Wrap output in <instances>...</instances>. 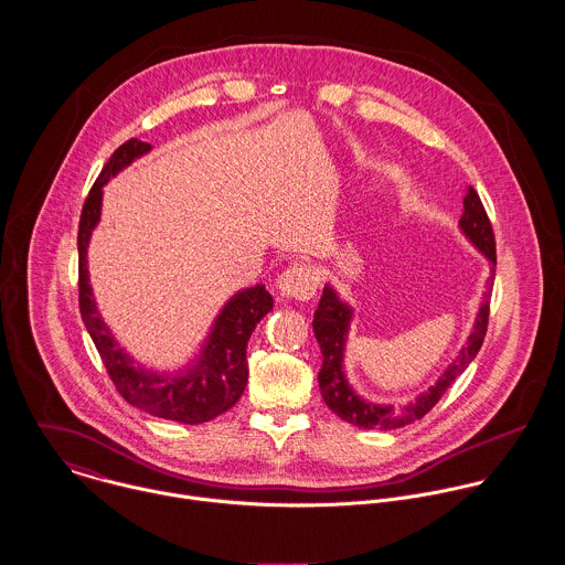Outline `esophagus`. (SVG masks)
<instances>
[{"label": "esophagus", "mask_w": 565, "mask_h": 565, "mask_svg": "<svg viewBox=\"0 0 565 565\" xmlns=\"http://www.w3.org/2000/svg\"><path fill=\"white\" fill-rule=\"evenodd\" d=\"M278 291L280 296L285 298H291V300H311L318 296V287H320V280L316 276V271L309 267V265H302V263H296L291 267H287L280 276H278Z\"/></svg>", "instance_id": "1"}]
</instances>
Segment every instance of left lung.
<instances>
[{
  "instance_id": "1",
  "label": "left lung",
  "mask_w": 565,
  "mask_h": 565,
  "mask_svg": "<svg viewBox=\"0 0 565 565\" xmlns=\"http://www.w3.org/2000/svg\"><path fill=\"white\" fill-rule=\"evenodd\" d=\"M461 228L463 233L481 247L484 256L491 260V276L487 280V294H484L483 309L477 318L475 332L470 337L468 348L461 352V356L448 367V372L439 379V383L424 396L417 398V403L406 404L401 411L392 406H376V404L361 401L345 383L341 372V356H343V341L345 330L350 322V309L337 300L332 289H323L322 300L316 311L313 330L322 348V370H320V390L326 406L339 415L343 422H350L361 428H394L404 426L413 419L424 417L435 404L441 401V396L450 390V385L466 372V367L472 363V359L479 354L483 345L487 326H489V294L493 287V274H495V239L493 228L489 222V215L484 211L483 202L479 198V191L470 186L466 200H463V215H461Z\"/></svg>"
}]
</instances>
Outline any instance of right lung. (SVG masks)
I'll return each mask as SVG.
<instances>
[{
  "mask_svg": "<svg viewBox=\"0 0 565 565\" xmlns=\"http://www.w3.org/2000/svg\"><path fill=\"white\" fill-rule=\"evenodd\" d=\"M150 143L139 139H128L121 143L102 167L84 200L78 226V305L82 322L99 352L110 381L126 403L162 419L202 424L228 411L242 398L247 383V339L256 323L271 311L274 300L265 285H256L235 296L215 322L200 367L186 376H157L154 372H146L132 365V359H128V354L115 343L110 330L97 316L88 287L86 245L90 231L99 220L104 182H108L110 175H115L137 157L150 152Z\"/></svg>",
  "mask_w": 565,
  "mask_h": 565,
  "instance_id": "add662e5",
  "label": "right lung"
}]
</instances>
